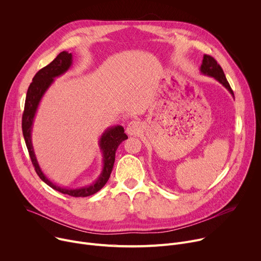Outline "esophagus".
I'll return each instance as SVG.
<instances>
[{
  "mask_svg": "<svg viewBox=\"0 0 261 261\" xmlns=\"http://www.w3.org/2000/svg\"><path fill=\"white\" fill-rule=\"evenodd\" d=\"M140 129H141V124L138 121H136V120H132L128 124L126 131H127V133L129 135H135V134H138Z\"/></svg>",
  "mask_w": 261,
  "mask_h": 261,
  "instance_id": "34e87169",
  "label": "esophagus"
}]
</instances>
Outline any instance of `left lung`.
<instances>
[{
	"label": "left lung",
	"instance_id": "8db88e82",
	"mask_svg": "<svg viewBox=\"0 0 261 261\" xmlns=\"http://www.w3.org/2000/svg\"><path fill=\"white\" fill-rule=\"evenodd\" d=\"M200 70H201L202 74L213 77L217 81H219L221 84H223L229 90V92L232 94V96L234 97L233 90L231 89L230 84H229V82L227 81V79L225 77L224 70L215 58L209 56V55H204Z\"/></svg>",
	"mask_w": 261,
	"mask_h": 261
}]
</instances>
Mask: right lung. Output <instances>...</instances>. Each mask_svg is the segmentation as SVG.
<instances>
[{"label":"right lung","instance_id":"add662e5","mask_svg":"<svg viewBox=\"0 0 261 261\" xmlns=\"http://www.w3.org/2000/svg\"><path fill=\"white\" fill-rule=\"evenodd\" d=\"M72 61H73L72 53L63 51L60 54H58L57 57L50 64L42 67L35 74L27 91L25 109H23V113L21 117V129H22V135H23V138H25V143H26L32 164L39 178L45 184H48L50 187L55 189V191L64 195L79 198V197H88L98 193L100 189L106 184L113 168L116 149L121 145L122 141L128 138V136L126 135L125 130L122 126H114L105 130V132L102 134L99 140L100 150L102 151V154H103V171L99 176L98 180L90 185L80 187V188H75V189L61 187L56 185L55 183H53L44 176L41 169L39 168V164L37 162L34 149L32 146L31 130H32L33 120H34L37 107L39 105V102L44 92L50 87V85L53 83L56 77L63 75L70 67V65H72Z\"/></svg>","mask_w":261,"mask_h":261}]
</instances>
